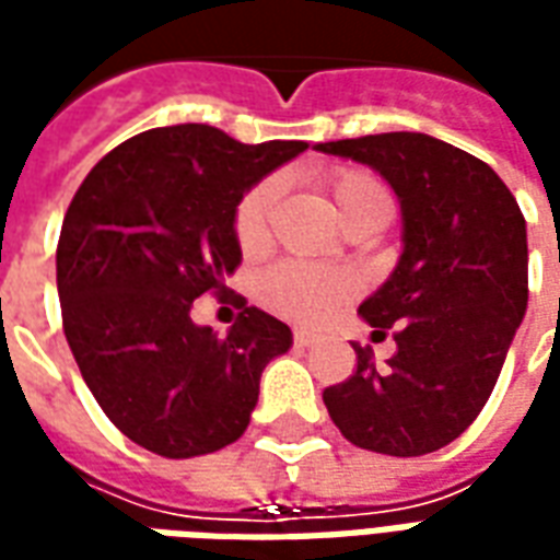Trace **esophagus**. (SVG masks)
<instances>
[{"label": "esophagus", "mask_w": 560, "mask_h": 560, "mask_svg": "<svg viewBox=\"0 0 560 560\" xmlns=\"http://www.w3.org/2000/svg\"><path fill=\"white\" fill-rule=\"evenodd\" d=\"M293 345H296V348L315 345V332H308V329H293Z\"/></svg>", "instance_id": "esophagus-1"}]
</instances>
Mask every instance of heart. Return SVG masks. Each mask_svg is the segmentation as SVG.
I'll return each mask as SVG.
<instances>
[{"instance_id": "obj_1", "label": "heart", "mask_w": 560, "mask_h": 560, "mask_svg": "<svg viewBox=\"0 0 560 560\" xmlns=\"http://www.w3.org/2000/svg\"><path fill=\"white\" fill-rule=\"evenodd\" d=\"M327 188L341 219H348L353 209H360L369 200L387 195V188L375 173L360 171V167H336L327 173ZM276 195H279V183L260 179L236 203L233 233L245 252H255L267 240L269 209L276 203ZM353 288L357 281L345 272H327V269L305 267V264H279L260 279V300L279 315L312 320V317L327 315L339 300L351 296Z\"/></svg>"}]
</instances>
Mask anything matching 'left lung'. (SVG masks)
Returning <instances> with one entry per match:
<instances>
[{"mask_svg": "<svg viewBox=\"0 0 560 560\" xmlns=\"http://www.w3.org/2000/svg\"><path fill=\"white\" fill-rule=\"evenodd\" d=\"M315 149L369 164L401 203V257L360 317L399 351L324 389L351 444L425 456L477 420L528 308V233L501 176L465 149L417 131L329 140Z\"/></svg>", "mask_w": 560, "mask_h": 560, "instance_id": "8db88e82", "label": "left lung"}]
</instances>
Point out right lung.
Here are the masks:
<instances>
[{
	"label": "right lung",
	"mask_w": 560,
	"mask_h": 560,
	"mask_svg": "<svg viewBox=\"0 0 560 560\" xmlns=\"http://www.w3.org/2000/svg\"><path fill=\"white\" fill-rule=\"evenodd\" d=\"M305 149L197 122L149 128L110 149L71 200L56 248L68 348L102 411L149 453L233 444L267 363L293 345L288 324L245 303L219 339L191 303L224 291L243 260L233 212L245 191Z\"/></svg>",
	"instance_id": "add662e5"
}]
</instances>
